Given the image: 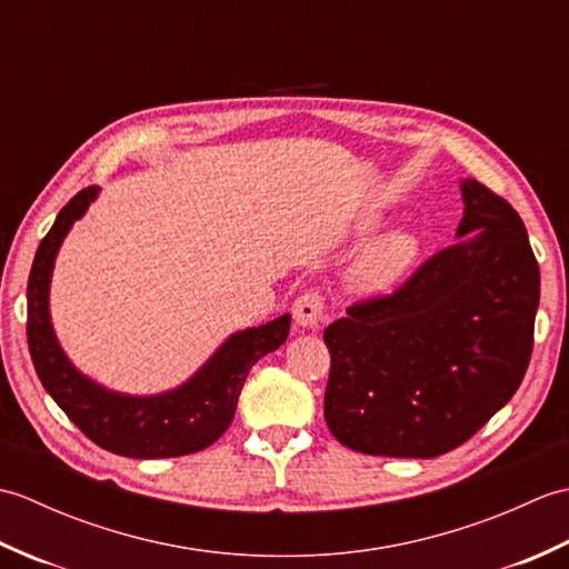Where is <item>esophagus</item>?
<instances>
[{
	"instance_id": "1",
	"label": "esophagus",
	"mask_w": 569,
	"mask_h": 569,
	"mask_svg": "<svg viewBox=\"0 0 569 569\" xmlns=\"http://www.w3.org/2000/svg\"><path fill=\"white\" fill-rule=\"evenodd\" d=\"M293 318L300 328L316 330L318 325L325 320V298L318 291H308L296 300L293 306Z\"/></svg>"
}]
</instances>
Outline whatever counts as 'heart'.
<instances>
[{
  "label": "heart",
  "mask_w": 569,
  "mask_h": 569,
  "mask_svg": "<svg viewBox=\"0 0 569 569\" xmlns=\"http://www.w3.org/2000/svg\"><path fill=\"white\" fill-rule=\"evenodd\" d=\"M371 224L373 220H365L359 229H369ZM418 247V237L408 229H393L373 239L355 263V283L367 293L391 291L413 269Z\"/></svg>",
  "instance_id": "b5f03b06"
}]
</instances>
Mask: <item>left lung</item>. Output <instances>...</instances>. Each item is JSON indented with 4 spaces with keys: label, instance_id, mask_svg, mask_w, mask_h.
Returning a JSON list of instances; mask_svg holds the SVG:
<instances>
[{
    "label": "left lung",
    "instance_id": "1",
    "mask_svg": "<svg viewBox=\"0 0 569 569\" xmlns=\"http://www.w3.org/2000/svg\"><path fill=\"white\" fill-rule=\"evenodd\" d=\"M457 241L389 296L325 330V420L349 450L430 459L467 442L511 401L533 352L540 271L523 220L462 180Z\"/></svg>",
    "mask_w": 569,
    "mask_h": 569
}]
</instances>
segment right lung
<instances>
[{
	"label": "right lung",
	"mask_w": 569,
	"mask_h": 569,
	"mask_svg": "<svg viewBox=\"0 0 569 569\" xmlns=\"http://www.w3.org/2000/svg\"><path fill=\"white\" fill-rule=\"evenodd\" d=\"M98 192V186L82 188L58 212L51 232L41 239L33 257L27 288V337L36 373L63 413L102 450L134 459L200 452L222 438L234 418L249 369L286 342L291 316L286 312L261 328L234 332L198 373H192L173 391L127 396L94 383L70 365L56 340L51 312H48V288H51L56 253L68 229L80 220Z\"/></svg>",
	"instance_id": "add662e5"
}]
</instances>
